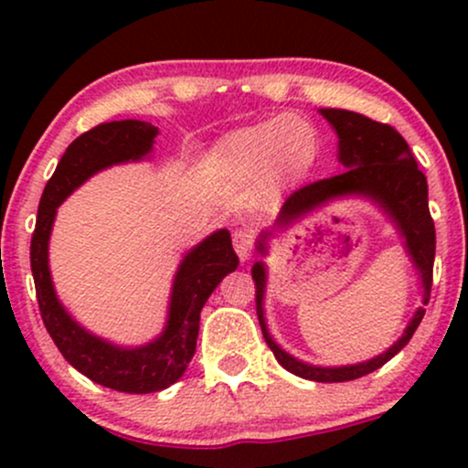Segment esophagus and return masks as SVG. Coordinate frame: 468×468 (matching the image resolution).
<instances>
[{"mask_svg": "<svg viewBox=\"0 0 468 468\" xmlns=\"http://www.w3.org/2000/svg\"><path fill=\"white\" fill-rule=\"evenodd\" d=\"M233 246H235V252L239 255L241 261H249L250 252H252V233L250 230H238V233L233 235Z\"/></svg>", "mask_w": 468, "mask_h": 468, "instance_id": "esophagus-1", "label": "esophagus"}]
</instances>
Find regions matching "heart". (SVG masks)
I'll return each instance as SVG.
<instances>
[{
    "instance_id": "b5f03b06",
    "label": "heart",
    "mask_w": 468,
    "mask_h": 468,
    "mask_svg": "<svg viewBox=\"0 0 468 468\" xmlns=\"http://www.w3.org/2000/svg\"><path fill=\"white\" fill-rule=\"evenodd\" d=\"M313 147V127L297 116H282L239 132L230 141L229 154L246 171H261L271 165L290 171L305 163Z\"/></svg>"
}]
</instances>
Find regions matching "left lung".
Listing matches in <instances>:
<instances>
[{"mask_svg": "<svg viewBox=\"0 0 468 468\" xmlns=\"http://www.w3.org/2000/svg\"><path fill=\"white\" fill-rule=\"evenodd\" d=\"M319 114L336 132L338 163L343 165L346 171L294 191L283 202L282 211L275 219V227L260 233L257 252L268 255V239L275 235V230L282 233V230L294 227L305 216L314 213L316 208H324L330 202L346 200V197H365V200L376 204L389 218L394 229L399 230L407 255H410L411 264L418 271V277H420L422 305H427L429 294H431L433 257H436V229H433L431 213H429L427 178L418 169L410 144L405 143V138L394 127L385 125V122H376L372 118L356 114V112L325 107V110H319ZM250 272L252 279H255L257 316H260L261 335H264L268 347L275 354L283 369H288L294 376H302V378L316 380V383H343V380L361 378V376L383 367L389 358H394L410 343V338L424 316L422 305L416 308L399 341L378 356L369 358V361L338 365V367L305 363L283 350L268 332L264 316L268 271L264 261H255Z\"/></svg>", "mask_w": 468, "mask_h": 468, "instance_id": "left-lung-1", "label": "left lung"}]
</instances>
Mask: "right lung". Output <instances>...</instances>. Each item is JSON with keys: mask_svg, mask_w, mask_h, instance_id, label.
I'll return each instance as SVG.
<instances>
[{"mask_svg": "<svg viewBox=\"0 0 468 468\" xmlns=\"http://www.w3.org/2000/svg\"><path fill=\"white\" fill-rule=\"evenodd\" d=\"M155 136L158 127L144 121H112L80 133L61 155L57 171L48 180L30 241L37 302L48 335L52 336L58 352L90 380L127 394L166 389L185 374L196 354L204 303L219 282L239 264L227 229L216 230L186 250L171 286L163 332L136 347L118 346L92 335L58 302L48 264V244L57 208L69 193L107 166L149 158Z\"/></svg>", "mask_w": 468, "mask_h": 468, "instance_id": "add662e5", "label": "right lung"}]
</instances>
